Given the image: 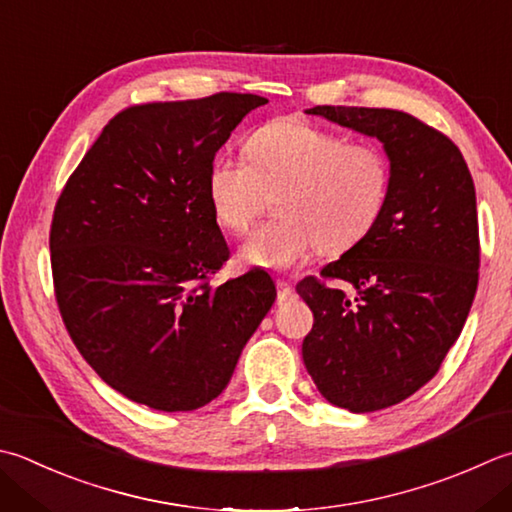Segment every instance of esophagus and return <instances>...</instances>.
<instances>
[{"label": "esophagus", "instance_id": "esophagus-1", "mask_svg": "<svg viewBox=\"0 0 512 512\" xmlns=\"http://www.w3.org/2000/svg\"><path fill=\"white\" fill-rule=\"evenodd\" d=\"M277 288H279V302H288L290 297H293V293H295V288H293V284L290 282H286V279H277Z\"/></svg>", "mask_w": 512, "mask_h": 512}]
</instances>
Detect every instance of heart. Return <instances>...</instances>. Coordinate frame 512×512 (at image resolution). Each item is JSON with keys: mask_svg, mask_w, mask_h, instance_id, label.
Returning a JSON list of instances; mask_svg holds the SVG:
<instances>
[{"mask_svg": "<svg viewBox=\"0 0 512 512\" xmlns=\"http://www.w3.org/2000/svg\"><path fill=\"white\" fill-rule=\"evenodd\" d=\"M246 157L217 155L206 190L217 224L244 233L268 195L279 217L242 246L248 264L286 270L322 246L339 253L357 244L382 217L390 162L373 144L348 139L299 119H275L246 139Z\"/></svg>", "mask_w": 512, "mask_h": 512, "instance_id": "obj_1", "label": "heart"}]
</instances>
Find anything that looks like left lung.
Returning a JSON list of instances; mask_svg holds the SVG:
<instances>
[{"label":"left lung","mask_w":512,"mask_h":512,"mask_svg":"<svg viewBox=\"0 0 512 512\" xmlns=\"http://www.w3.org/2000/svg\"><path fill=\"white\" fill-rule=\"evenodd\" d=\"M306 113L377 137L390 162L382 217L322 270L357 297L317 277L297 284L315 317L302 344L308 375L333 406L373 413L430 382L462 333L479 268L475 184L459 148L402 110Z\"/></svg>","instance_id":"1"}]
</instances>
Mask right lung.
I'll list each match as a JSON object with an SVG mask.
<instances>
[{
  "label": "right lung",
  "instance_id": "1",
  "mask_svg": "<svg viewBox=\"0 0 512 512\" xmlns=\"http://www.w3.org/2000/svg\"><path fill=\"white\" fill-rule=\"evenodd\" d=\"M264 104L217 93L126 108L57 199L50 264L59 313L90 368L137 404L177 413L213 402L275 302L259 268L208 284L228 259L208 168Z\"/></svg>",
  "mask_w": 512,
  "mask_h": 512
}]
</instances>
